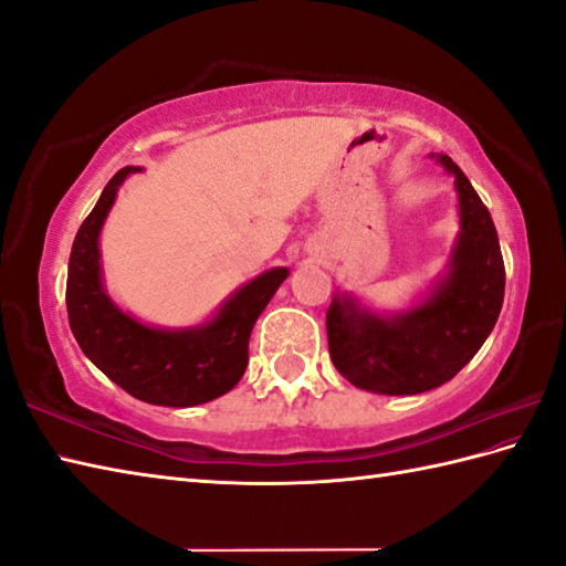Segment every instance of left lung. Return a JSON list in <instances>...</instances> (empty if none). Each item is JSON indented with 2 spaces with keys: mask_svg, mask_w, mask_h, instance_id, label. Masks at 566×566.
Listing matches in <instances>:
<instances>
[{
  "mask_svg": "<svg viewBox=\"0 0 566 566\" xmlns=\"http://www.w3.org/2000/svg\"><path fill=\"white\" fill-rule=\"evenodd\" d=\"M437 161L453 176L461 216L447 276L405 314L378 316L350 294H336L326 312L331 360L360 390H434L479 353L501 316L505 264L493 218L467 174L447 154Z\"/></svg>",
  "mask_w": 566,
  "mask_h": 566,
  "instance_id": "left-lung-1",
  "label": "left lung"
}]
</instances>
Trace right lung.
Returning a JSON list of instances; mask_svg holds the SVG:
<instances>
[{
	"instance_id": "1",
	"label": "right lung",
	"mask_w": 566,
	"mask_h": 566,
	"mask_svg": "<svg viewBox=\"0 0 566 566\" xmlns=\"http://www.w3.org/2000/svg\"><path fill=\"white\" fill-rule=\"evenodd\" d=\"M137 171L139 166H125L109 179L73 240L65 284L71 331L85 356L137 400L164 407L203 405L240 382L254 321L290 270L274 268L242 284L201 326L157 328L125 314L103 286L97 240L117 188Z\"/></svg>"
}]
</instances>
